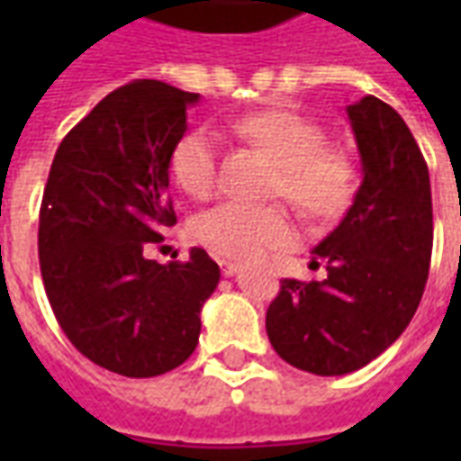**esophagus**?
I'll return each instance as SVG.
<instances>
[{"label":"esophagus","instance_id":"1","mask_svg":"<svg viewBox=\"0 0 461 461\" xmlns=\"http://www.w3.org/2000/svg\"><path fill=\"white\" fill-rule=\"evenodd\" d=\"M220 269L224 276H234L240 271V264H231V261H220Z\"/></svg>","mask_w":461,"mask_h":461}]
</instances>
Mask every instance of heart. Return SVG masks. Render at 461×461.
I'll return each instance as SVG.
<instances>
[{
  "instance_id": "heart-1",
  "label": "heart",
  "mask_w": 461,
  "mask_h": 461,
  "mask_svg": "<svg viewBox=\"0 0 461 461\" xmlns=\"http://www.w3.org/2000/svg\"><path fill=\"white\" fill-rule=\"evenodd\" d=\"M237 131L279 162L274 185L313 220H330L346 210L356 190V165L343 150L323 148V131L289 108H269L247 115ZM220 140L210 128L185 132L172 150V175L192 197H207L217 182ZM192 237L202 247L231 261L264 259L269 251L286 249L296 241V227L284 207H257L244 202H221L202 212L192 224Z\"/></svg>"
}]
</instances>
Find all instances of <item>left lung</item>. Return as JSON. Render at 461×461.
Returning a JSON list of instances; mask_svg holds the SVG:
<instances>
[{
  "label": "left lung",
  "instance_id": "1",
  "mask_svg": "<svg viewBox=\"0 0 461 461\" xmlns=\"http://www.w3.org/2000/svg\"><path fill=\"white\" fill-rule=\"evenodd\" d=\"M346 113L363 182L313 249L326 279H284L267 311L274 350L313 375H346L393 346L420 306L432 257L429 172L410 128L375 95Z\"/></svg>",
  "mask_w": 461,
  "mask_h": 461
}]
</instances>
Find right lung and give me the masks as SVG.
Segmentation results:
<instances>
[{
    "instance_id": "obj_1",
    "label": "right lung",
    "mask_w": 461,
    "mask_h": 461,
    "mask_svg": "<svg viewBox=\"0 0 461 461\" xmlns=\"http://www.w3.org/2000/svg\"><path fill=\"white\" fill-rule=\"evenodd\" d=\"M197 101L162 81L121 86L68 131L51 162L39 214L46 296L76 350L118 375L182 366L220 284L200 247L170 264L142 254L177 221L170 160Z\"/></svg>"
}]
</instances>
